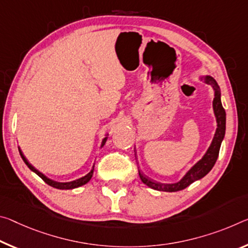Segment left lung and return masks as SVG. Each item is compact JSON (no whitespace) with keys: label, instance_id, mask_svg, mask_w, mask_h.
Here are the masks:
<instances>
[{"label":"left lung","instance_id":"8db88e82","mask_svg":"<svg viewBox=\"0 0 248 248\" xmlns=\"http://www.w3.org/2000/svg\"><path fill=\"white\" fill-rule=\"evenodd\" d=\"M206 84L211 85L214 89V99H213V110L214 115L216 118V124H217V128H216L214 138L212 140V143L205 152V155H203V158L198 161L190 170H188L186 175L181 179L179 182L176 183H161L156 182V181L148 178L147 175H144L142 172L139 171V176L142 182L148 186L149 187L153 188L156 191H163V192H176L181 191L183 188L187 187L190 184H192L196 180L202 179L203 176H205L209 172L212 170V168L214 167V164L217 160L219 148H221V143L225 136V124H226V113L224 110L221 101V90L217 85V82L211 76H203L201 77Z\"/></svg>","mask_w":248,"mask_h":248}]
</instances>
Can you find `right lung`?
I'll return each instance as SVG.
<instances>
[{"label": "right lung", "mask_w": 248, "mask_h": 248, "mask_svg": "<svg viewBox=\"0 0 248 248\" xmlns=\"http://www.w3.org/2000/svg\"><path fill=\"white\" fill-rule=\"evenodd\" d=\"M106 141H107V137H106V138H104L103 142H101V147H104V144L106 143ZM18 151H19V155H21L22 159H23V161H24V162H25L26 166L29 167L33 172H35V173H36V174L39 176V178H41L43 181H44L45 183H47V184H48V186H53V187H55V188H60V190H72V188L79 187V186H84V184L88 183L89 181H90V179H92L93 174V168H95V164H93V166L92 170H90V171L88 172V173L86 174L85 176H82V178H79V179L74 180V181H70V182H57V181H54V180H52V179L47 178V176H46L45 174H43L42 172H39V171L37 170V169H35V168L32 166V164H31V163L29 162V161H27V159L25 158L24 155H23V152H22V150H21V149H19V148H18Z\"/></svg>", "instance_id": "add662e5"}]
</instances>
